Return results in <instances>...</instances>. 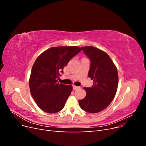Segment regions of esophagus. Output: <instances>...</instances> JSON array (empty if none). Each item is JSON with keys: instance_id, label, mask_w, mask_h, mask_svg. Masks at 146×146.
<instances>
[{"instance_id": "esophagus-1", "label": "esophagus", "mask_w": 146, "mask_h": 146, "mask_svg": "<svg viewBox=\"0 0 146 146\" xmlns=\"http://www.w3.org/2000/svg\"><path fill=\"white\" fill-rule=\"evenodd\" d=\"M80 86H73V90H78L80 88Z\"/></svg>"}]
</instances>
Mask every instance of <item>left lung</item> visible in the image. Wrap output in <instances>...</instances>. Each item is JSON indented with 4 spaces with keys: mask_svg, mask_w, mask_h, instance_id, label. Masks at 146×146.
Instances as JSON below:
<instances>
[{
    "mask_svg": "<svg viewBox=\"0 0 146 146\" xmlns=\"http://www.w3.org/2000/svg\"><path fill=\"white\" fill-rule=\"evenodd\" d=\"M90 60L88 77L93 80V85L84 88L85 98L79 100L80 107L88 113L102 111L111 104L118 86V74L111 59L105 52L93 46L82 47Z\"/></svg>",
    "mask_w": 146,
    "mask_h": 146,
    "instance_id": "8db88e82",
    "label": "left lung"
}]
</instances>
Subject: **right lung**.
Here are the masks:
<instances>
[{
  "label": "right lung",
  "instance_id": "1",
  "mask_svg": "<svg viewBox=\"0 0 146 146\" xmlns=\"http://www.w3.org/2000/svg\"><path fill=\"white\" fill-rule=\"evenodd\" d=\"M81 50L77 46L53 47L36 58L31 71L29 86L35 102L42 111L55 113L64 108L72 87L57 81L64 67Z\"/></svg>",
  "mask_w": 146,
  "mask_h": 146
}]
</instances>
